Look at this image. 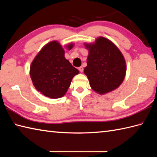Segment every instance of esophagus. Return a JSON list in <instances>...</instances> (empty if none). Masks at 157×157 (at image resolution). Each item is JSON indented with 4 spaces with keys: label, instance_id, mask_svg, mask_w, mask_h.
Returning a JSON list of instances; mask_svg holds the SVG:
<instances>
[{
    "label": "esophagus",
    "instance_id": "obj_1",
    "mask_svg": "<svg viewBox=\"0 0 157 157\" xmlns=\"http://www.w3.org/2000/svg\"><path fill=\"white\" fill-rule=\"evenodd\" d=\"M78 69H79V71H80V72H83L84 71V68H83V67H79L78 68Z\"/></svg>",
    "mask_w": 157,
    "mask_h": 157
}]
</instances>
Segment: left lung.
<instances>
[{
  "label": "left lung",
  "instance_id": "obj_1",
  "mask_svg": "<svg viewBox=\"0 0 157 157\" xmlns=\"http://www.w3.org/2000/svg\"><path fill=\"white\" fill-rule=\"evenodd\" d=\"M85 45L89 55L84 73L91 88L101 94L117 88L126 73L125 61L121 51L103 37L98 38L93 44Z\"/></svg>",
  "mask_w": 157,
  "mask_h": 157
}]
</instances>
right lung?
<instances>
[{
	"mask_svg": "<svg viewBox=\"0 0 157 157\" xmlns=\"http://www.w3.org/2000/svg\"><path fill=\"white\" fill-rule=\"evenodd\" d=\"M73 44L67 46L71 49ZM79 71L65 58V51L56 41L43 47L30 66V76L38 91L51 98L65 94L73 77Z\"/></svg>",
	"mask_w": 157,
	"mask_h": 157,
	"instance_id": "obj_1",
	"label": "right lung"
}]
</instances>
